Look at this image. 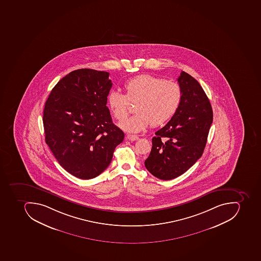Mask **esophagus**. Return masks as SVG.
I'll return each instance as SVG.
<instances>
[{"label": "esophagus", "mask_w": 261, "mask_h": 261, "mask_svg": "<svg viewBox=\"0 0 261 261\" xmlns=\"http://www.w3.org/2000/svg\"><path fill=\"white\" fill-rule=\"evenodd\" d=\"M126 138H127V140H128V141H137V139H138V137H137V135H131V134H127V136H126Z\"/></svg>", "instance_id": "obj_1"}]
</instances>
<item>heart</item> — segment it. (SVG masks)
Masks as SVG:
<instances>
[{
	"mask_svg": "<svg viewBox=\"0 0 261 261\" xmlns=\"http://www.w3.org/2000/svg\"><path fill=\"white\" fill-rule=\"evenodd\" d=\"M125 94L112 90L108 104L116 120H123L129 112L130 102H136V114L120 123L127 132L137 133L149 124L162 125L178 112L182 90L177 83L150 74H141L124 83Z\"/></svg>",
	"mask_w": 261,
	"mask_h": 261,
	"instance_id": "b5f03b06",
	"label": "heart"
}]
</instances>
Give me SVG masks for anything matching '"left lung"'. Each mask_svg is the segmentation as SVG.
<instances>
[{"instance_id": "obj_1", "label": "left lung", "mask_w": 261, "mask_h": 261, "mask_svg": "<svg viewBox=\"0 0 261 261\" xmlns=\"http://www.w3.org/2000/svg\"><path fill=\"white\" fill-rule=\"evenodd\" d=\"M178 112L152 138L145 166L153 176L170 180L186 172L202 156L213 123V110L200 83L182 71ZM165 139L163 140V138Z\"/></svg>"}]
</instances>
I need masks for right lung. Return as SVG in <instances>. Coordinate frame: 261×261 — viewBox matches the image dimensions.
<instances>
[{
    "instance_id": "1",
    "label": "right lung",
    "mask_w": 261,
    "mask_h": 261,
    "mask_svg": "<svg viewBox=\"0 0 261 261\" xmlns=\"http://www.w3.org/2000/svg\"><path fill=\"white\" fill-rule=\"evenodd\" d=\"M112 87L108 72L76 69L57 83L46 101V143L61 167L76 178L99 175L124 140L107 107Z\"/></svg>"
}]
</instances>
